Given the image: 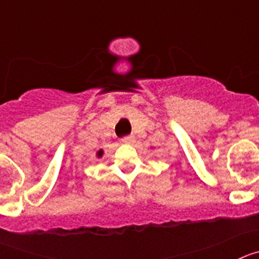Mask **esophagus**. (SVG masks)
<instances>
[{
	"mask_svg": "<svg viewBox=\"0 0 259 259\" xmlns=\"http://www.w3.org/2000/svg\"><path fill=\"white\" fill-rule=\"evenodd\" d=\"M122 141L124 144H132L135 141V136H132V135H128V136L123 137Z\"/></svg>",
	"mask_w": 259,
	"mask_h": 259,
	"instance_id": "obj_1",
	"label": "esophagus"
}]
</instances>
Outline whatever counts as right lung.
I'll return each instance as SVG.
<instances>
[{"instance_id":"right-lung-1","label":"right lung","mask_w":259,"mask_h":259,"mask_svg":"<svg viewBox=\"0 0 259 259\" xmlns=\"http://www.w3.org/2000/svg\"><path fill=\"white\" fill-rule=\"evenodd\" d=\"M102 154H104V152H102V150H98V152H97V157L101 158Z\"/></svg>"}]
</instances>
